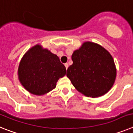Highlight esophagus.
<instances>
[{
    "label": "esophagus",
    "instance_id": "1",
    "mask_svg": "<svg viewBox=\"0 0 133 133\" xmlns=\"http://www.w3.org/2000/svg\"><path fill=\"white\" fill-rule=\"evenodd\" d=\"M68 66H69V65H68V63H65V68H66V70L68 68Z\"/></svg>",
    "mask_w": 133,
    "mask_h": 133
}]
</instances>
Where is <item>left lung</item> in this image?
<instances>
[{
    "label": "left lung",
    "mask_w": 133,
    "mask_h": 133,
    "mask_svg": "<svg viewBox=\"0 0 133 133\" xmlns=\"http://www.w3.org/2000/svg\"><path fill=\"white\" fill-rule=\"evenodd\" d=\"M73 64L66 76L75 88L87 97L97 98L111 89L116 77V68L112 55L98 43H83L71 55Z\"/></svg>",
    "instance_id": "8db88e82"
}]
</instances>
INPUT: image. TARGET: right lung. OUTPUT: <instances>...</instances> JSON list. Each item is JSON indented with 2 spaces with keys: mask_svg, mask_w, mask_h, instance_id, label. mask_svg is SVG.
Returning <instances> with one entry per match:
<instances>
[{
  "mask_svg": "<svg viewBox=\"0 0 133 133\" xmlns=\"http://www.w3.org/2000/svg\"><path fill=\"white\" fill-rule=\"evenodd\" d=\"M66 69L57 55L37 44L30 48L21 60L18 77L26 90L34 95L47 94L56 87Z\"/></svg>",
  "mask_w": 133,
  "mask_h": 133,
  "instance_id": "right-lung-1",
  "label": "right lung"
}]
</instances>
